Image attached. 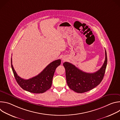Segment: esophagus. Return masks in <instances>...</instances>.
<instances>
[{
	"instance_id": "34e87169",
	"label": "esophagus",
	"mask_w": 120,
	"mask_h": 120,
	"mask_svg": "<svg viewBox=\"0 0 120 120\" xmlns=\"http://www.w3.org/2000/svg\"><path fill=\"white\" fill-rule=\"evenodd\" d=\"M62 60H63V61H66V59H66V58L65 57H64H64H62Z\"/></svg>"
}]
</instances>
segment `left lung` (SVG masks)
I'll return each instance as SVG.
<instances>
[{"label": "left lung", "mask_w": 120, "mask_h": 120, "mask_svg": "<svg viewBox=\"0 0 120 120\" xmlns=\"http://www.w3.org/2000/svg\"><path fill=\"white\" fill-rule=\"evenodd\" d=\"M105 62L100 69L94 73H88L80 70L74 64L64 62L63 65L65 69L66 79L68 86L78 93L88 92L99 85L104 78L107 63V57L105 50Z\"/></svg>", "instance_id": "8db88e82"}]
</instances>
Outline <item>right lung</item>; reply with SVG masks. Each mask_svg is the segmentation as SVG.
<instances>
[{
  "label": "right lung",
  "mask_w": 120,
  "mask_h": 120,
  "mask_svg": "<svg viewBox=\"0 0 120 120\" xmlns=\"http://www.w3.org/2000/svg\"><path fill=\"white\" fill-rule=\"evenodd\" d=\"M12 69L15 78L19 86L30 93L41 94L50 88L56 68L61 64V60H55L49 64L38 75L27 80L21 78L15 71L11 60Z\"/></svg>",
  "instance_id": "right-lung-1"
}]
</instances>
